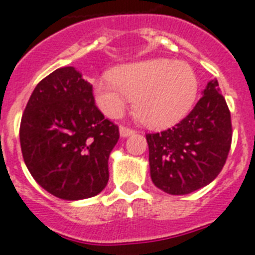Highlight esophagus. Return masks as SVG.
<instances>
[{"mask_svg":"<svg viewBox=\"0 0 255 255\" xmlns=\"http://www.w3.org/2000/svg\"><path fill=\"white\" fill-rule=\"evenodd\" d=\"M119 132H120V136H122V137H127V136H131L135 133V131H133V129H131V128H128V127H124V126H120Z\"/></svg>","mask_w":255,"mask_h":255,"instance_id":"esophagus-1","label":"esophagus"}]
</instances>
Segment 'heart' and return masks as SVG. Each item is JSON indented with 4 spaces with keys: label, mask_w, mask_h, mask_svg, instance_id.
<instances>
[{
    "label": "heart",
    "mask_w": 255,
    "mask_h": 255,
    "mask_svg": "<svg viewBox=\"0 0 255 255\" xmlns=\"http://www.w3.org/2000/svg\"><path fill=\"white\" fill-rule=\"evenodd\" d=\"M98 107L110 118L123 114L129 99L144 124L161 128L177 123L197 98L198 79L182 61L152 58L116 67L92 86Z\"/></svg>",
    "instance_id": "b5f03b06"
}]
</instances>
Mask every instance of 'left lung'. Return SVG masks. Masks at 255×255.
I'll return each instance as SVG.
<instances>
[{
    "instance_id": "left-lung-1",
    "label": "left lung",
    "mask_w": 255,
    "mask_h": 255,
    "mask_svg": "<svg viewBox=\"0 0 255 255\" xmlns=\"http://www.w3.org/2000/svg\"><path fill=\"white\" fill-rule=\"evenodd\" d=\"M190 114L157 133H147L151 178L169 194H188L217 177L232 144V120L217 79L210 81Z\"/></svg>"
}]
</instances>
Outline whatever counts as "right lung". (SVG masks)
<instances>
[{"label": "right lung", "mask_w": 255, "mask_h": 255, "mask_svg": "<svg viewBox=\"0 0 255 255\" xmlns=\"http://www.w3.org/2000/svg\"><path fill=\"white\" fill-rule=\"evenodd\" d=\"M119 128L95 106L92 86L67 66L42 79L19 127L22 156L34 180L62 200H83L108 182Z\"/></svg>", "instance_id": "obj_1"}]
</instances>
